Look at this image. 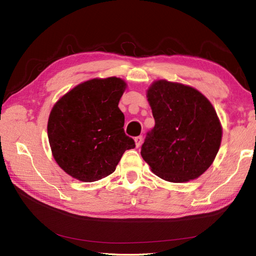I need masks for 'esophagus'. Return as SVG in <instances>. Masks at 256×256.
<instances>
[{
	"instance_id": "34e87169",
	"label": "esophagus",
	"mask_w": 256,
	"mask_h": 256,
	"mask_svg": "<svg viewBox=\"0 0 256 256\" xmlns=\"http://www.w3.org/2000/svg\"><path fill=\"white\" fill-rule=\"evenodd\" d=\"M134 140H135V145H136V148H140V144L143 142V136H136L134 138Z\"/></svg>"
}]
</instances>
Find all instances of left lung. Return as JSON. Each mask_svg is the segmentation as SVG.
<instances>
[{"label": "left lung", "mask_w": 256, "mask_h": 256, "mask_svg": "<svg viewBox=\"0 0 256 256\" xmlns=\"http://www.w3.org/2000/svg\"><path fill=\"white\" fill-rule=\"evenodd\" d=\"M155 126L140 148L155 175L186 182L208 170L218 153L222 128L210 101L192 86L158 80L148 90Z\"/></svg>", "instance_id": "1"}]
</instances>
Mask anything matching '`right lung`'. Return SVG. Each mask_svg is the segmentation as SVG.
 Instances as JSON below:
<instances>
[{
	"mask_svg": "<svg viewBox=\"0 0 256 256\" xmlns=\"http://www.w3.org/2000/svg\"><path fill=\"white\" fill-rule=\"evenodd\" d=\"M122 79H92L74 86L54 106L47 132L54 158L68 175L91 182L110 175L126 150L135 148L124 133L118 101Z\"/></svg>",
	"mask_w": 256,
	"mask_h": 256,
	"instance_id": "add662e5",
	"label": "right lung"
}]
</instances>
